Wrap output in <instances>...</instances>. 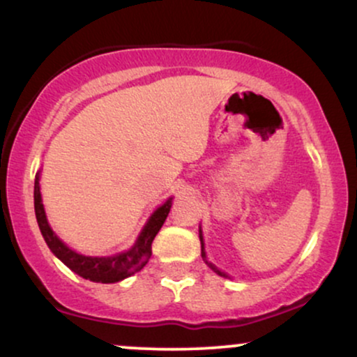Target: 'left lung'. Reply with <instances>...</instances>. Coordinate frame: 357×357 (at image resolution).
<instances>
[{"instance_id":"1","label":"left lung","mask_w":357,"mask_h":357,"mask_svg":"<svg viewBox=\"0 0 357 357\" xmlns=\"http://www.w3.org/2000/svg\"><path fill=\"white\" fill-rule=\"evenodd\" d=\"M199 240H202V257H203V260H204V261H206V265H208V267H210L211 270H215V272H216V273H218V275H225V273H221V272H220V270L215 267V265H213V264H210V261H208V260H206V253H204V248H203V236H202V231H199Z\"/></svg>"}]
</instances>
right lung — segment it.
I'll list each match as a JSON object with an SVG mask.
<instances>
[{
  "mask_svg": "<svg viewBox=\"0 0 357 357\" xmlns=\"http://www.w3.org/2000/svg\"><path fill=\"white\" fill-rule=\"evenodd\" d=\"M171 210V199L162 204L161 208L154 211V215L151 216V220L147 221V225L142 230L141 236L136 241L132 248L129 252L121 253L116 257H85L79 255L73 250H70L65 243H61V240L55 233L52 231L50 225H48L47 216H45V210L42 204V195H40V184H38V176L35 179V215L36 221H38L40 231H42L45 241H47L48 248L55 253L56 257L67 265L68 268L73 270L75 273H79L80 277L87 278L92 282H102V284H114V282L122 280V278L132 275L141 270L144 265L149 261L151 253H153V241L154 236L158 235V231L161 230V227L165 225V221L169 215Z\"/></svg>",
  "mask_w": 357,
  "mask_h": 357,
  "instance_id": "add662e5",
  "label": "right lung"
}]
</instances>
